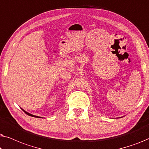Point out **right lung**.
Instances as JSON below:
<instances>
[{"label": "right lung", "mask_w": 149, "mask_h": 149, "mask_svg": "<svg viewBox=\"0 0 149 149\" xmlns=\"http://www.w3.org/2000/svg\"><path fill=\"white\" fill-rule=\"evenodd\" d=\"M22 110H23V109H22ZM23 111L24 112V113H25L26 114H27V115H29V116H31V117H39V118H42V117H38V116H35V115H31V114H30V113H27V112H26V111H24V110H23Z\"/></svg>", "instance_id": "obj_1"}]
</instances>
